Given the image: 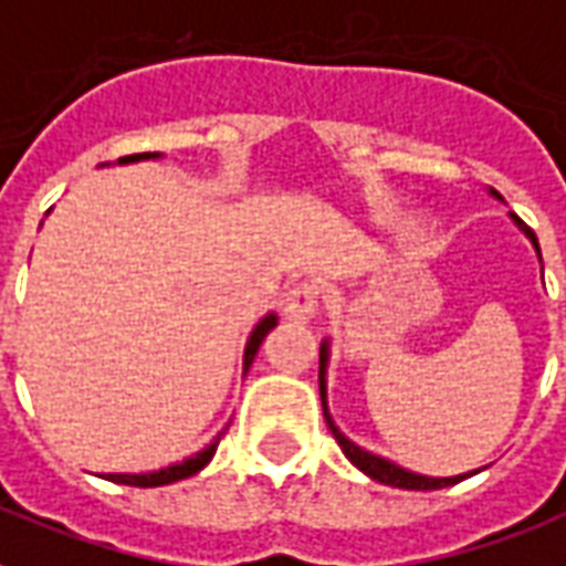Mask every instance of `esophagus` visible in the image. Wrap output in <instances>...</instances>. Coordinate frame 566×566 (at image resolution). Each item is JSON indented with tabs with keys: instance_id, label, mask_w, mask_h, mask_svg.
I'll list each match as a JSON object with an SVG mask.
<instances>
[{
	"instance_id": "obj_1",
	"label": "esophagus",
	"mask_w": 566,
	"mask_h": 566,
	"mask_svg": "<svg viewBox=\"0 0 566 566\" xmlns=\"http://www.w3.org/2000/svg\"><path fill=\"white\" fill-rule=\"evenodd\" d=\"M282 312L287 321L308 323L317 314V291H314L312 284H296L284 296Z\"/></svg>"
}]
</instances>
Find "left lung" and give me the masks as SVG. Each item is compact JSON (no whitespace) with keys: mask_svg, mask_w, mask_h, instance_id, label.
<instances>
[{"mask_svg":"<svg viewBox=\"0 0 566 566\" xmlns=\"http://www.w3.org/2000/svg\"><path fill=\"white\" fill-rule=\"evenodd\" d=\"M490 196H495L499 201H502V196L495 192V189H490ZM513 226L520 228L528 240H532L534 252H537V258H541V243H537V237H534V231L528 226H525L523 219L516 213H511ZM326 370H329V338L323 340L321 344V403H323V416H326V424H329L332 437H335V442L340 446V451H344V457L350 460L359 472H365L368 478H374V481H379V484L386 486H398V490H442V486H451V484H460V481H465V478H472V474H478L481 469H474V472H463V474H454V478H430V474H418V472H409V469H403V465L391 463V460H386V457L374 454V451H365L361 446H356L353 439H347L344 433H340V427L332 421L329 416V395H326Z\"/></svg>","mask_w":566,"mask_h":566,"instance_id":"obj_1","label":"left lung"}]
</instances>
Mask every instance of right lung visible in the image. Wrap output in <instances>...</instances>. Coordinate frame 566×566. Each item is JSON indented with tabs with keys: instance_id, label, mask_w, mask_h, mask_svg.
I'll use <instances>...</instances> for the list:
<instances>
[{
	"instance_id": "1",
	"label": "right lung",
	"mask_w": 566,
	"mask_h": 566,
	"mask_svg": "<svg viewBox=\"0 0 566 566\" xmlns=\"http://www.w3.org/2000/svg\"><path fill=\"white\" fill-rule=\"evenodd\" d=\"M157 157H163V154H133V157H120L118 166H129V163H142V159H157ZM275 323H279V317H275V314H266V317H261V321H258V326H254L252 335H249V340H245L243 377H245V370L252 368L254 356H258V350H261V344H264L266 335L275 329ZM222 433H226V430H222ZM222 433H216V439L210 442V446L201 448L198 454L187 457L184 463H171V465H166V469H157V472H139V474L112 472V474H103V478H106V481H112V484H124V486H166V484H175V481H184V478H192L196 472H201V469H205V465L213 460L216 446H219Z\"/></svg>"
}]
</instances>
